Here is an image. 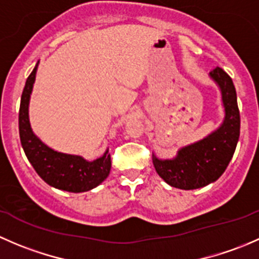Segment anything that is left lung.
<instances>
[{"label":"left lung","instance_id":"obj_1","mask_svg":"<svg viewBox=\"0 0 259 259\" xmlns=\"http://www.w3.org/2000/svg\"><path fill=\"white\" fill-rule=\"evenodd\" d=\"M221 90L224 117L218 127L198 142L185 145L171 159L153 154L156 173L170 187L192 190L214 183L226 171L233 158L241 130L237 93L229 75L221 67L209 72Z\"/></svg>","mask_w":259,"mask_h":259}]
</instances>
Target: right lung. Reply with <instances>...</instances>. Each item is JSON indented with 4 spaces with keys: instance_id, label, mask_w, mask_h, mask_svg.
Listing matches in <instances>:
<instances>
[{
    "instance_id": "add662e5",
    "label": "right lung",
    "mask_w": 259,
    "mask_h": 259,
    "mask_svg": "<svg viewBox=\"0 0 259 259\" xmlns=\"http://www.w3.org/2000/svg\"><path fill=\"white\" fill-rule=\"evenodd\" d=\"M37 67L38 61L26 80L21 96L18 130L23 151L36 173L51 187L71 193H82L94 189L108 178L110 173L111 158L109 149H106L100 158L90 161L81 155L54 150L32 132L28 117V105Z\"/></svg>"
}]
</instances>
